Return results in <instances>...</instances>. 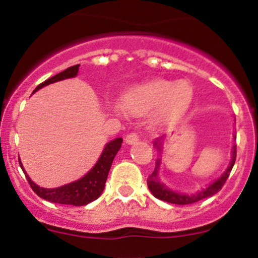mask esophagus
<instances>
[{"label":"esophagus","mask_w":258,"mask_h":258,"mask_svg":"<svg viewBox=\"0 0 258 258\" xmlns=\"http://www.w3.org/2000/svg\"><path fill=\"white\" fill-rule=\"evenodd\" d=\"M140 137V134H137V132H131V134L127 135L124 141H126V143H128V145H134V143L138 142Z\"/></svg>","instance_id":"34e87169"}]
</instances>
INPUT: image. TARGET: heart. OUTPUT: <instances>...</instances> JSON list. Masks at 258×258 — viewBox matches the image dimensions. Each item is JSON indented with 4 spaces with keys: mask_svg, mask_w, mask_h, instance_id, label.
I'll list each match as a JSON object with an SVG mask.
<instances>
[{
    "mask_svg": "<svg viewBox=\"0 0 258 258\" xmlns=\"http://www.w3.org/2000/svg\"><path fill=\"white\" fill-rule=\"evenodd\" d=\"M193 101V89L185 81L174 83L156 79L130 89L123 96V105L135 113H143L157 106L161 120L174 121L188 111Z\"/></svg>",
    "mask_w": 258,
    "mask_h": 258,
    "instance_id": "heart-1",
    "label": "heart"
}]
</instances>
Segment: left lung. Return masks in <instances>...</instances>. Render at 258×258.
Listing matches in <instances>:
<instances>
[{"label": "left lung", "instance_id": "8db88e82", "mask_svg": "<svg viewBox=\"0 0 258 258\" xmlns=\"http://www.w3.org/2000/svg\"><path fill=\"white\" fill-rule=\"evenodd\" d=\"M157 145V143H156ZM235 161H236V146L232 147V159L231 163H230L229 167H227L226 172L221 175L218 180L214 181L213 184L208 186L204 190L199 191V193L193 194V195H186V194H179L175 193V191L169 190L167 186H164V184H162L161 181L158 180V177H157V173H158V167H159V159L157 161V167L154 169V172L152 173L151 177L147 179L148 188L152 191V194L159 200H163V202L170 203V204H177V205H188V204H194V203L199 202V200L205 199V198L213 197L214 194H216L218 191L221 190V188L224 186L225 181L229 178L230 172H231L232 167H234Z\"/></svg>", "mask_w": 258, "mask_h": 258}]
</instances>
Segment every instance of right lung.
<instances>
[{"instance_id": "1", "label": "right lung", "mask_w": 258, "mask_h": 258, "mask_svg": "<svg viewBox=\"0 0 258 258\" xmlns=\"http://www.w3.org/2000/svg\"><path fill=\"white\" fill-rule=\"evenodd\" d=\"M79 72V64L73 65V67L68 68L64 72L59 73V74L54 75V77L49 78L48 80L43 81L42 84L34 89L33 93L37 90L42 89L43 86L49 85V84L55 83V81H60L64 79H69V78H74L78 75ZM122 145V138H116V140L111 141L104 148V152L100 156L97 163L94 165L93 169L84 175L83 178L77 181L67 184V185L59 186V188L54 189H45L42 186H38L36 183L31 180V178L27 175L24 172L23 165H22L20 161V165L22 170L24 172L27 180H28L29 185H31L32 190L36 193L38 197L42 199L48 200L50 203H58V204H65V205H75V207H80V205H86L89 203L94 202L97 198L101 195L104 191L105 183L110 172L111 164H112L113 158L116 157L117 152L120 151Z\"/></svg>"}]
</instances>
